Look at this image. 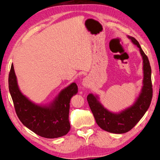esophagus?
<instances>
[{
    "mask_svg": "<svg viewBox=\"0 0 160 160\" xmlns=\"http://www.w3.org/2000/svg\"><path fill=\"white\" fill-rule=\"evenodd\" d=\"M82 86L84 87V88H87L89 87V85H90V81H89V78L88 77H85L83 79L82 82Z\"/></svg>",
    "mask_w": 160,
    "mask_h": 160,
    "instance_id": "esophagus-1",
    "label": "esophagus"
}]
</instances>
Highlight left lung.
I'll use <instances>...</instances> for the list:
<instances>
[{
    "label": "left lung",
    "instance_id": "1",
    "mask_svg": "<svg viewBox=\"0 0 160 160\" xmlns=\"http://www.w3.org/2000/svg\"><path fill=\"white\" fill-rule=\"evenodd\" d=\"M128 38L140 49L143 60V87L136 101L130 107L115 113L105 108L98 101V96L89 93L87 98L98 125L104 131L116 134L127 132L137 124L149 108L152 97L151 68L148 57L136 39L131 36H128Z\"/></svg>",
    "mask_w": 160,
    "mask_h": 160
}]
</instances>
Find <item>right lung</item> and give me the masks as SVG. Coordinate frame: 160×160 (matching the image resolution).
Masks as SVG:
<instances>
[{"label": "right lung", "mask_w": 160, "mask_h": 160, "mask_svg": "<svg viewBox=\"0 0 160 160\" xmlns=\"http://www.w3.org/2000/svg\"><path fill=\"white\" fill-rule=\"evenodd\" d=\"M8 82L16 113L23 125L45 138H57L68 133L71 128L69 121L70 100L78 93L76 83H71L61 91L49 105L40 106L32 102L20 92L13 64Z\"/></svg>", "instance_id": "right-lung-1"}]
</instances>
